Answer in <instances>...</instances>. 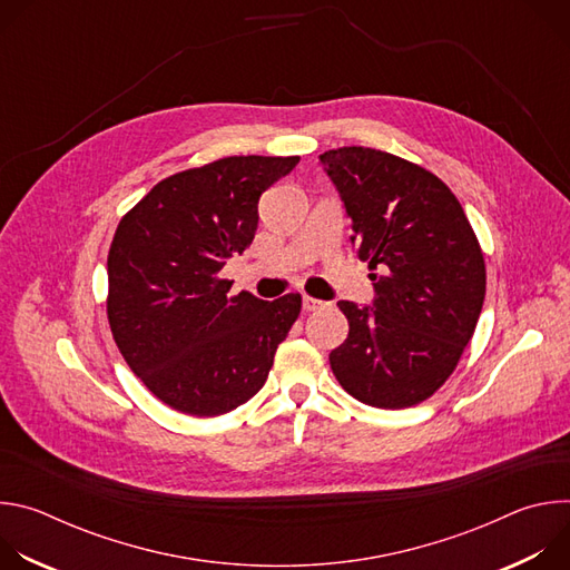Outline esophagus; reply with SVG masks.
<instances>
[{
    "label": "esophagus",
    "mask_w": 570,
    "mask_h": 570,
    "mask_svg": "<svg viewBox=\"0 0 570 570\" xmlns=\"http://www.w3.org/2000/svg\"><path fill=\"white\" fill-rule=\"evenodd\" d=\"M322 306H324V302L317 299V297H308V295L302 297V308H304V311H317V308H322Z\"/></svg>",
    "instance_id": "34e87169"
}]
</instances>
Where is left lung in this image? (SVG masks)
<instances>
[{
  "instance_id": "left-lung-1",
  "label": "left lung",
  "mask_w": 570,
  "mask_h": 570,
  "mask_svg": "<svg viewBox=\"0 0 570 570\" xmlns=\"http://www.w3.org/2000/svg\"><path fill=\"white\" fill-rule=\"evenodd\" d=\"M343 200L372 306L341 299L350 336L330 354L338 383L374 409H411L455 370L484 302V259L451 189L396 155L345 146L320 155Z\"/></svg>"
}]
</instances>
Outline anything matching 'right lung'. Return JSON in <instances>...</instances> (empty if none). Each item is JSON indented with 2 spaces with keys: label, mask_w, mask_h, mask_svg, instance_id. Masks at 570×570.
<instances>
[{
  "label": "right lung",
  "mask_w": 570,
  "mask_h": 570,
  "mask_svg": "<svg viewBox=\"0 0 570 570\" xmlns=\"http://www.w3.org/2000/svg\"><path fill=\"white\" fill-rule=\"evenodd\" d=\"M297 161V155H234L176 174L157 183L115 232L110 330L128 367L174 411L229 413L268 379L302 297L229 295L232 282L218 273L250 246L262 194Z\"/></svg>",
  "instance_id": "add662e5"
}]
</instances>
